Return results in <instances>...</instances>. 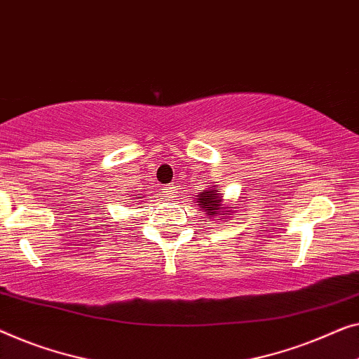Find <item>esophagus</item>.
I'll return each instance as SVG.
<instances>
[{"label": "esophagus", "mask_w": 359, "mask_h": 359, "mask_svg": "<svg viewBox=\"0 0 359 359\" xmlns=\"http://www.w3.org/2000/svg\"><path fill=\"white\" fill-rule=\"evenodd\" d=\"M175 191H176L175 184H170V186H167V188H165V194H167V196H171V194H175Z\"/></svg>", "instance_id": "esophagus-1"}]
</instances>
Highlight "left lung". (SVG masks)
Masks as SVG:
<instances>
[{
	"label": "left lung",
	"instance_id": "1",
	"mask_svg": "<svg viewBox=\"0 0 359 359\" xmlns=\"http://www.w3.org/2000/svg\"><path fill=\"white\" fill-rule=\"evenodd\" d=\"M222 197L223 196L218 191V186H210V188L197 194V207H199V210H204L209 218H214L217 222H225V218L231 214L228 210L230 207L223 205Z\"/></svg>",
	"mask_w": 359,
	"mask_h": 359
}]
</instances>
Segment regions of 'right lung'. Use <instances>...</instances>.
I'll return each instance as SVG.
<instances>
[{"instance_id": "right-lung-1", "label": "right lung", "mask_w": 359, "mask_h": 359, "mask_svg": "<svg viewBox=\"0 0 359 359\" xmlns=\"http://www.w3.org/2000/svg\"><path fill=\"white\" fill-rule=\"evenodd\" d=\"M141 197H142L141 194H136V199H141ZM136 202H139V201H136Z\"/></svg>"}]
</instances>
